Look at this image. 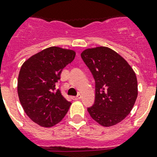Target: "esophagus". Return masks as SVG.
<instances>
[{"mask_svg":"<svg viewBox=\"0 0 157 157\" xmlns=\"http://www.w3.org/2000/svg\"><path fill=\"white\" fill-rule=\"evenodd\" d=\"M82 98V95H77L76 96H73V100H75V101H77V100H80Z\"/></svg>","mask_w":157,"mask_h":157,"instance_id":"34e87169","label":"esophagus"}]
</instances>
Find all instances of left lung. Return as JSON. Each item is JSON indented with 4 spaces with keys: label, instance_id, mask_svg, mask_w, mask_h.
I'll return each mask as SVG.
<instances>
[{
    "label": "left lung",
    "instance_id": "8db88e82",
    "mask_svg": "<svg viewBox=\"0 0 157 157\" xmlns=\"http://www.w3.org/2000/svg\"><path fill=\"white\" fill-rule=\"evenodd\" d=\"M81 56L96 82L95 103L87 109L89 114L102 126L117 125L131 112L137 98L136 73L109 47L88 48Z\"/></svg>",
    "mask_w": 157,
    "mask_h": 157
}]
</instances>
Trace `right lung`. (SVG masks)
<instances>
[{
    "mask_svg": "<svg viewBox=\"0 0 157 157\" xmlns=\"http://www.w3.org/2000/svg\"><path fill=\"white\" fill-rule=\"evenodd\" d=\"M75 56L73 50L51 46L22 64L17 81L18 96L25 114L37 125L52 127L67 113L71 103L56 90V83Z\"/></svg>",
    "mask_w": 157,
    "mask_h": 157,
    "instance_id": "add662e5",
    "label": "right lung"
}]
</instances>
